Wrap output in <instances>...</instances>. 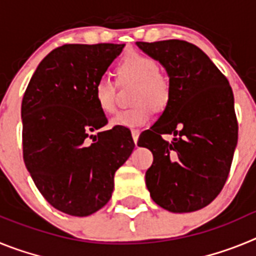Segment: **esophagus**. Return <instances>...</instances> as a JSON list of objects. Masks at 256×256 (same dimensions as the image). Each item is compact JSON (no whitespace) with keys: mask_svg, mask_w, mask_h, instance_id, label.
<instances>
[{"mask_svg":"<svg viewBox=\"0 0 256 256\" xmlns=\"http://www.w3.org/2000/svg\"><path fill=\"white\" fill-rule=\"evenodd\" d=\"M132 137H133V141H134V144H137V141H138V137H140V130H132Z\"/></svg>","mask_w":256,"mask_h":256,"instance_id":"34e87169","label":"esophagus"}]
</instances>
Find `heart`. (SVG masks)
Returning <instances> with one entry per match:
<instances>
[{
    "mask_svg": "<svg viewBox=\"0 0 256 256\" xmlns=\"http://www.w3.org/2000/svg\"><path fill=\"white\" fill-rule=\"evenodd\" d=\"M120 79L134 80L133 101L134 106L122 110L112 120L114 126H144L152 116V105L162 108L169 98V82L159 72V64L154 58L138 51L126 52L116 65ZM94 100L105 114L116 112L114 83L108 78H100L94 86Z\"/></svg>",
    "mask_w": 256,
    "mask_h": 256,
    "instance_id": "1",
    "label": "heart"
}]
</instances>
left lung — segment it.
I'll list each match as a JSON object with an SVG mask.
<instances>
[{"mask_svg": "<svg viewBox=\"0 0 256 256\" xmlns=\"http://www.w3.org/2000/svg\"><path fill=\"white\" fill-rule=\"evenodd\" d=\"M165 68L169 98L138 146L152 152L146 186L156 204L172 212L209 205L224 186L237 144L238 124L228 79L195 44L186 40L137 42ZM162 134H173L172 142Z\"/></svg>", "mask_w": 256, "mask_h": 256, "instance_id": "left-lung-1", "label": "left lung"}]
</instances>
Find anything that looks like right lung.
<instances>
[{
  "instance_id": "1",
  "label": "right lung",
  "mask_w": 256,
  "mask_h": 256,
  "mask_svg": "<svg viewBox=\"0 0 256 256\" xmlns=\"http://www.w3.org/2000/svg\"><path fill=\"white\" fill-rule=\"evenodd\" d=\"M123 47H58L40 61L22 97L26 166L42 196L69 216H91L108 204L115 172L134 148L126 126L92 134L108 124L94 86Z\"/></svg>"
}]
</instances>
